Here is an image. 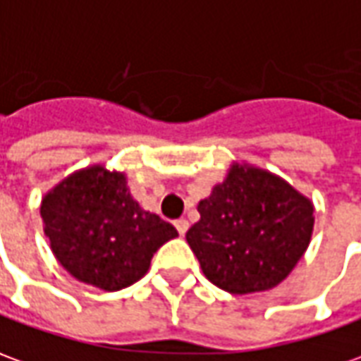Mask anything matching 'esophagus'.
<instances>
[{"instance_id":"1","label":"esophagus","mask_w":361,"mask_h":361,"mask_svg":"<svg viewBox=\"0 0 361 361\" xmlns=\"http://www.w3.org/2000/svg\"><path fill=\"white\" fill-rule=\"evenodd\" d=\"M176 228H178V233H180L181 236H183V234L188 233L189 223H188V221H185V219H178V221H176Z\"/></svg>"}]
</instances>
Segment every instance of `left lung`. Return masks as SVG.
<instances>
[{
    "label": "left lung",
    "instance_id": "left-lung-1",
    "mask_svg": "<svg viewBox=\"0 0 361 361\" xmlns=\"http://www.w3.org/2000/svg\"><path fill=\"white\" fill-rule=\"evenodd\" d=\"M185 234L205 277L234 295L268 291L309 248L314 207L283 178L234 162Z\"/></svg>",
    "mask_w": 361,
    "mask_h": 361
}]
</instances>
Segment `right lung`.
<instances>
[{
    "label": "right lung",
    "mask_w": 361,
    "mask_h": 361,
    "mask_svg": "<svg viewBox=\"0 0 361 361\" xmlns=\"http://www.w3.org/2000/svg\"><path fill=\"white\" fill-rule=\"evenodd\" d=\"M40 216L60 266L103 291L137 283L154 252L178 236L173 224L133 199L125 173L102 164L56 183L42 197Z\"/></svg>",
    "instance_id": "right-lung-1"
}]
</instances>
